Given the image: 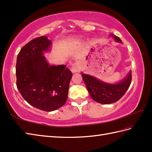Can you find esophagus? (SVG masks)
Returning a JSON list of instances; mask_svg holds the SVG:
<instances>
[{"mask_svg": "<svg viewBox=\"0 0 152 152\" xmlns=\"http://www.w3.org/2000/svg\"><path fill=\"white\" fill-rule=\"evenodd\" d=\"M80 69H81V64H80L79 62L77 61V62H75L72 64L70 70L72 71V73H76V72H79Z\"/></svg>", "mask_w": 152, "mask_h": 152, "instance_id": "34e87169", "label": "esophagus"}]
</instances>
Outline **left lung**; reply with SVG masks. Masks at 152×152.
I'll return each mask as SVG.
<instances>
[{"instance_id": "obj_1", "label": "left lung", "mask_w": 152, "mask_h": 152, "mask_svg": "<svg viewBox=\"0 0 152 152\" xmlns=\"http://www.w3.org/2000/svg\"><path fill=\"white\" fill-rule=\"evenodd\" d=\"M110 36L115 42L122 43L119 37L113 34ZM81 74L90 96L95 101L101 104H112L118 101L124 95L131 83V70L124 79L115 83H106L89 74Z\"/></svg>"}]
</instances>
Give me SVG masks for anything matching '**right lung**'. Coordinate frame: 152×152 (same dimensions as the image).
I'll use <instances>...</instances> for the list:
<instances>
[{"mask_svg":"<svg viewBox=\"0 0 152 152\" xmlns=\"http://www.w3.org/2000/svg\"><path fill=\"white\" fill-rule=\"evenodd\" d=\"M52 42L46 36L34 38L21 48L17 57V88L28 104L51 112L66 101L72 74L66 65H50L44 56Z\"/></svg>","mask_w":152,"mask_h":152,"instance_id":"1","label":"right lung"}]
</instances>
